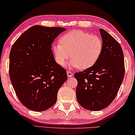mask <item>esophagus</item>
<instances>
[{
    "mask_svg": "<svg viewBox=\"0 0 135 135\" xmlns=\"http://www.w3.org/2000/svg\"><path fill=\"white\" fill-rule=\"evenodd\" d=\"M73 73L71 72L70 71H67V75L68 77H71V76H73Z\"/></svg>",
    "mask_w": 135,
    "mask_h": 135,
    "instance_id": "obj_1",
    "label": "esophagus"
}]
</instances>
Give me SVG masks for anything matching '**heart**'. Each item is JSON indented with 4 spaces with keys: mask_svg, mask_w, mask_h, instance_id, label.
Here are the masks:
<instances>
[{
    "mask_svg": "<svg viewBox=\"0 0 135 135\" xmlns=\"http://www.w3.org/2000/svg\"><path fill=\"white\" fill-rule=\"evenodd\" d=\"M60 43L52 45L55 60L60 66H64L70 59L71 67L80 70L90 68L97 63L102 54L103 41L100 37L89 33L74 30L63 35Z\"/></svg>",
    "mask_w": 135,
    "mask_h": 135,
    "instance_id": "b5f03b06",
    "label": "heart"
}]
</instances>
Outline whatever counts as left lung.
Listing matches in <instances>:
<instances>
[{
  "label": "left lung",
  "mask_w": 135,
  "mask_h": 135,
  "mask_svg": "<svg viewBox=\"0 0 135 135\" xmlns=\"http://www.w3.org/2000/svg\"><path fill=\"white\" fill-rule=\"evenodd\" d=\"M103 43L100 58L94 66L76 72V97L78 103L89 110L107 107L117 96L123 83L125 66L119 43L103 29H99Z\"/></svg>",
  "instance_id": "obj_1"
}]
</instances>
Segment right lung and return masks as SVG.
Returning <instances> with one entry per match:
<instances>
[{
    "mask_svg": "<svg viewBox=\"0 0 135 135\" xmlns=\"http://www.w3.org/2000/svg\"><path fill=\"white\" fill-rule=\"evenodd\" d=\"M66 29L35 25L18 37L9 54V74L16 95L26 108L36 112L50 108L67 80L55 61L52 43Z\"/></svg>",
    "mask_w": 135,
    "mask_h": 135,
    "instance_id": "1",
    "label": "right lung"
}]
</instances>
